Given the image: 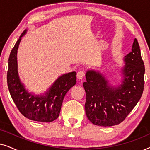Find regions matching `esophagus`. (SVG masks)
Here are the masks:
<instances>
[{"label":"esophagus","mask_w":150,"mask_h":150,"mask_svg":"<svg viewBox=\"0 0 150 150\" xmlns=\"http://www.w3.org/2000/svg\"><path fill=\"white\" fill-rule=\"evenodd\" d=\"M77 79L79 80H82L84 78V76H85V72L83 71H79V72L77 73Z\"/></svg>","instance_id":"esophagus-1"}]
</instances>
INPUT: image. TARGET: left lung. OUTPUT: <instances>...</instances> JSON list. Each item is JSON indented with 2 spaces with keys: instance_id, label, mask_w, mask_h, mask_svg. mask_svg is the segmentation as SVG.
I'll use <instances>...</instances> for the list:
<instances>
[{
  "instance_id": "1",
  "label": "left lung",
  "mask_w": 150,
  "mask_h": 150,
  "mask_svg": "<svg viewBox=\"0 0 150 150\" xmlns=\"http://www.w3.org/2000/svg\"><path fill=\"white\" fill-rule=\"evenodd\" d=\"M122 68L123 80L117 86L100 71L89 69L87 81L83 83L86 92L85 112L92 124L112 126L122 122L137 105L144 89V63L137 39L132 51L124 57Z\"/></svg>"
}]
</instances>
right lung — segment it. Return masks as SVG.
<instances>
[{
	"mask_svg": "<svg viewBox=\"0 0 150 150\" xmlns=\"http://www.w3.org/2000/svg\"><path fill=\"white\" fill-rule=\"evenodd\" d=\"M24 30L12 49L9 57L7 85L11 96L20 112L30 120L51 122L58 118L63 98L67 92L76 83L75 71L61 75L42 94L29 93L21 82L18 71L17 52Z\"/></svg>",
	"mask_w": 150,
	"mask_h": 150,
	"instance_id": "obj_1",
	"label": "right lung"
}]
</instances>
